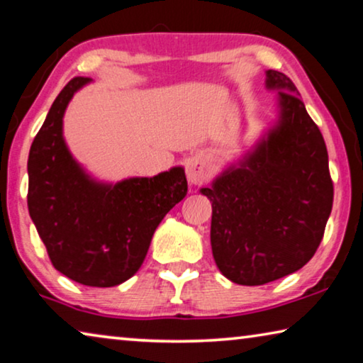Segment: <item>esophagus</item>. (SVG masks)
<instances>
[{"mask_svg":"<svg viewBox=\"0 0 363 363\" xmlns=\"http://www.w3.org/2000/svg\"><path fill=\"white\" fill-rule=\"evenodd\" d=\"M186 174L189 182L194 184V186H199V184H203L208 179V167L205 164L202 156H194L187 161Z\"/></svg>","mask_w":363,"mask_h":363,"instance_id":"1","label":"esophagus"}]
</instances>
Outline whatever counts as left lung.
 I'll use <instances>...</instances> for the list:
<instances>
[{"instance_id":"obj_1","label":"left lung","mask_w":363,"mask_h":363,"mask_svg":"<svg viewBox=\"0 0 363 363\" xmlns=\"http://www.w3.org/2000/svg\"><path fill=\"white\" fill-rule=\"evenodd\" d=\"M282 117L267 140L202 189L212 202L213 257L240 285H264L301 269L321 245L333 210L334 186L320 128L298 89L269 69Z\"/></svg>"}]
</instances>
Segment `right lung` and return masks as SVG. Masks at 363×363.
I'll use <instances>...</instances> for the list:
<instances>
[{"label":"right lung","mask_w":363,"mask_h":363,"mask_svg":"<svg viewBox=\"0 0 363 363\" xmlns=\"http://www.w3.org/2000/svg\"><path fill=\"white\" fill-rule=\"evenodd\" d=\"M89 78L53 101L29 151L27 207L58 272L88 286H113L137 272L164 215L187 196L182 167L106 186L89 179L62 135L63 113Z\"/></svg>","instance_id":"right-lung-1"}]
</instances>
